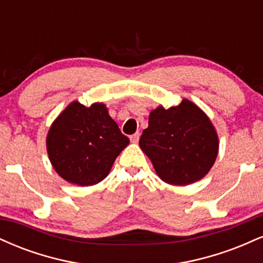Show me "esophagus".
<instances>
[{
	"mask_svg": "<svg viewBox=\"0 0 263 263\" xmlns=\"http://www.w3.org/2000/svg\"><path fill=\"white\" fill-rule=\"evenodd\" d=\"M129 140H131L132 143H137L138 140H140V134H138V132H136V134L129 136Z\"/></svg>",
	"mask_w": 263,
	"mask_h": 263,
	"instance_id": "esophagus-1",
	"label": "esophagus"
}]
</instances>
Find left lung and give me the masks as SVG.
Returning a JSON list of instances; mask_svg holds the SVG:
<instances>
[{
	"label": "left lung",
	"instance_id": "left-lung-1",
	"mask_svg": "<svg viewBox=\"0 0 263 263\" xmlns=\"http://www.w3.org/2000/svg\"><path fill=\"white\" fill-rule=\"evenodd\" d=\"M163 182L188 185L208 174L219 152V138L210 119L194 102L151 111L148 127L140 138Z\"/></svg>",
	"mask_w": 263,
	"mask_h": 263
}]
</instances>
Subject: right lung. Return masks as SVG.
I'll use <instances>...</instances> for the list:
<instances>
[{"label": "right lung", "mask_w": 263, "mask_h": 263, "mask_svg": "<svg viewBox=\"0 0 263 263\" xmlns=\"http://www.w3.org/2000/svg\"><path fill=\"white\" fill-rule=\"evenodd\" d=\"M128 143L101 102L86 107L73 101L57 117L47 136L53 168L66 182L80 186L104 180Z\"/></svg>", "instance_id": "obj_1"}]
</instances>
